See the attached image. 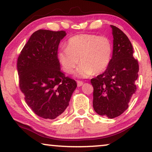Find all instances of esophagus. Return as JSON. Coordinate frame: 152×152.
<instances>
[{"label":"esophagus","mask_w":152,"mask_h":152,"mask_svg":"<svg viewBox=\"0 0 152 152\" xmlns=\"http://www.w3.org/2000/svg\"><path fill=\"white\" fill-rule=\"evenodd\" d=\"M83 85V82H82V81H80V80L77 81V85H78V87H81Z\"/></svg>","instance_id":"obj_1"}]
</instances>
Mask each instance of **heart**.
Masks as SVG:
<instances>
[{"label":"heart","mask_w":152,"mask_h":152,"mask_svg":"<svg viewBox=\"0 0 152 152\" xmlns=\"http://www.w3.org/2000/svg\"><path fill=\"white\" fill-rule=\"evenodd\" d=\"M112 45L109 38L94 34H78L68 40L67 48H62L57 54V60L65 72H76L78 78H87L93 73L103 72L110 63Z\"/></svg>","instance_id":"obj_1"}]
</instances>
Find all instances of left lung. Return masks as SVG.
Wrapping results in <instances>:
<instances>
[{
  "label": "left lung",
  "mask_w": 152,
  "mask_h": 152,
  "mask_svg": "<svg viewBox=\"0 0 152 152\" xmlns=\"http://www.w3.org/2000/svg\"><path fill=\"white\" fill-rule=\"evenodd\" d=\"M111 27L114 38L112 58L105 71L91 83L94 110L100 116L114 118L127 110L136 92L139 66L127 36L116 26Z\"/></svg>",
  "instance_id": "8db88e82"
}]
</instances>
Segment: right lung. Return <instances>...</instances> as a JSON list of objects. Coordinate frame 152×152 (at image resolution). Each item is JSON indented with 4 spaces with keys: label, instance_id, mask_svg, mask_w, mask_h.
Masks as SVG:
<instances>
[{
    "label": "right lung",
    "instance_id": "add662e5",
    "mask_svg": "<svg viewBox=\"0 0 152 152\" xmlns=\"http://www.w3.org/2000/svg\"><path fill=\"white\" fill-rule=\"evenodd\" d=\"M65 31L39 29L30 36L19 55V87L28 106L38 116L54 119L69 105L76 81L61 71L58 48Z\"/></svg>",
    "mask_w": 152,
    "mask_h": 152
}]
</instances>
